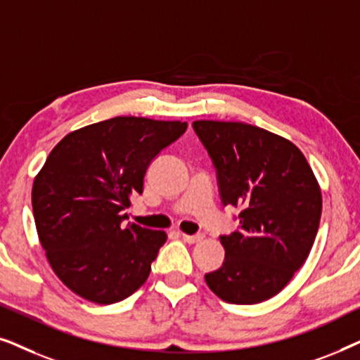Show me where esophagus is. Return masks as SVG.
<instances>
[{"mask_svg":"<svg viewBox=\"0 0 360 360\" xmlns=\"http://www.w3.org/2000/svg\"><path fill=\"white\" fill-rule=\"evenodd\" d=\"M203 238L205 236L203 234H181V239L185 240V243H188V244H196V243H200V240H203Z\"/></svg>","mask_w":360,"mask_h":360,"instance_id":"esophagus-1","label":"esophagus"}]
</instances>
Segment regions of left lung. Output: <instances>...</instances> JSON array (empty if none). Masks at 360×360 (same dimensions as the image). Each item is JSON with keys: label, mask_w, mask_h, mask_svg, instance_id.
Returning <instances> with one entry per match:
<instances>
[{"label": "left lung", "mask_w": 360, "mask_h": 360, "mask_svg": "<svg viewBox=\"0 0 360 360\" xmlns=\"http://www.w3.org/2000/svg\"><path fill=\"white\" fill-rule=\"evenodd\" d=\"M216 167L223 205L239 206V229L221 236L218 270L205 275L211 292L254 304L282 292L313 248L321 188L293 142L236 121L193 122Z\"/></svg>", "instance_id": "8db88e82"}]
</instances>
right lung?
<instances>
[{
	"label": "right lung",
	"mask_w": 360,
	"mask_h": 360,
	"mask_svg": "<svg viewBox=\"0 0 360 360\" xmlns=\"http://www.w3.org/2000/svg\"><path fill=\"white\" fill-rule=\"evenodd\" d=\"M186 126L116 116L70 132L49 154L32 185L34 221L52 270L78 297L112 304L146 283L167 234L124 226L122 210Z\"/></svg>",
	"instance_id": "obj_1"
}]
</instances>
